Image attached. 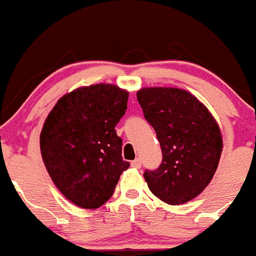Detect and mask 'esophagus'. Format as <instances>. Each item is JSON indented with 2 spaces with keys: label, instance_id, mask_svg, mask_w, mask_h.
Wrapping results in <instances>:
<instances>
[{
  "label": "esophagus",
  "instance_id": "obj_1",
  "mask_svg": "<svg viewBox=\"0 0 256 256\" xmlns=\"http://www.w3.org/2000/svg\"><path fill=\"white\" fill-rule=\"evenodd\" d=\"M131 166H132V168L139 169L140 166H142V160H140V159H135V160L131 162Z\"/></svg>",
  "mask_w": 256,
  "mask_h": 256
}]
</instances>
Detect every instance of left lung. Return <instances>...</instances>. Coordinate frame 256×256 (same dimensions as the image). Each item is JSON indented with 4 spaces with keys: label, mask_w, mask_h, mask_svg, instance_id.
Instances as JSON below:
<instances>
[{
    "label": "left lung",
    "mask_w": 256,
    "mask_h": 256,
    "mask_svg": "<svg viewBox=\"0 0 256 256\" xmlns=\"http://www.w3.org/2000/svg\"><path fill=\"white\" fill-rule=\"evenodd\" d=\"M136 96L163 152L160 166L145 170L148 187L166 204L190 202L218 166L224 148L218 124L197 97L180 88L144 87Z\"/></svg>",
    "instance_id": "left-lung-1"
}]
</instances>
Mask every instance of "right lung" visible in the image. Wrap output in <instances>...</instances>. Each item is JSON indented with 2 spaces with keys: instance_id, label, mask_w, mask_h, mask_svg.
Wrapping results in <instances>:
<instances>
[{
  "instance_id": "obj_1",
  "label": "right lung",
  "mask_w": 256,
  "mask_h": 256,
  "mask_svg": "<svg viewBox=\"0 0 256 256\" xmlns=\"http://www.w3.org/2000/svg\"><path fill=\"white\" fill-rule=\"evenodd\" d=\"M128 100L118 86L80 87L60 97L45 118L40 134L45 168L59 192L80 208L106 204L130 166L114 130Z\"/></svg>"
}]
</instances>
